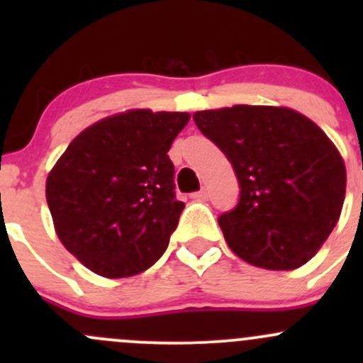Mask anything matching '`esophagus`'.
I'll list each match as a JSON object with an SVG mask.
<instances>
[{
  "instance_id": "34e87169",
  "label": "esophagus",
  "mask_w": 363,
  "mask_h": 363,
  "mask_svg": "<svg viewBox=\"0 0 363 363\" xmlns=\"http://www.w3.org/2000/svg\"><path fill=\"white\" fill-rule=\"evenodd\" d=\"M191 199L193 200H196V202H205V200L208 199V193H207V189H200V191H196V193H193L191 195Z\"/></svg>"
}]
</instances>
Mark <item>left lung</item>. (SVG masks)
<instances>
[{
    "label": "left lung",
    "instance_id": "obj_1",
    "mask_svg": "<svg viewBox=\"0 0 363 363\" xmlns=\"http://www.w3.org/2000/svg\"><path fill=\"white\" fill-rule=\"evenodd\" d=\"M193 119L239 181V202L218 218L232 251L269 270L309 262L339 221L346 195V167L330 138L284 107L235 105Z\"/></svg>",
    "mask_w": 363,
    "mask_h": 363
}]
</instances>
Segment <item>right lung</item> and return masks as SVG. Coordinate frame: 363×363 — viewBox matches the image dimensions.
<instances>
[{"mask_svg": "<svg viewBox=\"0 0 363 363\" xmlns=\"http://www.w3.org/2000/svg\"><path fill=\"white\" fill-rule=\"evenodd\" d=\"M186 112L145 108L107 117L77 135L47 177V203L63 246L104 277L158 262L184 203L175 199L172 142Z\"/></svg>", "mask_w": 363, "mask_h": 363, "instance_id": "right-lung-1", "label": "right lung"}]
</instances>
